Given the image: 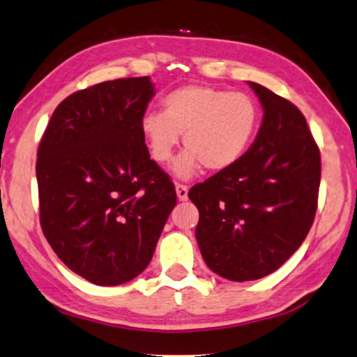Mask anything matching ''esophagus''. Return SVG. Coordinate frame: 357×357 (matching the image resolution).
<instances>
[{
	"instance_id": "esophagus-1",
	"label": "esophagus",
	"mask_w": 357,
	"mask_h": 357,
	"mask_svg": "<svg viewBox=\"0 0 357 357\" xmlns=\"http://www.w3.org/2000/svg\"><path fill=\"white\" fill-rule=\"evenodd\" d=\"M188 192H189L188 185L176 183V194H178L179 200H188Z\"/></svg>"
}]
</instances>
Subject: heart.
<instances>
[{"mask_svg":"<svg viewBox=\"0 0 357 357\" xmlns=\"http://www.w3.org/2000/svg\"><path fill=\"white\" fill-rule=\"evenodd\" d=\"M163 113H149L140 132L152 158L168 163L184 135L189 150L174 172L189 178L200 163L212 172L229 168L252 144L260 112L254 98L212 85H183L162 98Z\"/></svg>","mask_w":357,"mask_h":357,"instance_id":"heart-1","label":"heart"}]
</instances>
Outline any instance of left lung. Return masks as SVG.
Instances as JSON below:
<instances>
[{
  "label": "left lung",
  "mask_w": 357,
  "mask_h": 357,
  "mask_svg": "<svg viewBox=\"0 0 357 357\" xmlns=\"http://www.w3.org/2000/svg\"><path fill=\"white\" fill-rule=\"evenodd\" d=\"M264 108L250 149L189 190L208 268L231 281L278 270L303 244L317 212L320 150L304 114L264 85L249 82Z\"/></svg>",
  "instance_id": "1"
}]
</instances>
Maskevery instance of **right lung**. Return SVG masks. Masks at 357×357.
<instances>
[{
	"label": "right lung",
	"instance_id": "add662e5",
	"mask_svg": "<svg viewBox=\"0 0 357 357\" xmlns=\"http://www.w3.org/2000/svg\"><path fill=\"white\" fill-rule=\"evenodd\" d=\"M153 93L149 76L77 90L40 140L43 234L63 264L93 284L142 273L176 205L173 181L150 160L140 132Z\"/></svg>",
	"mask_w": 357,
	"mask_h": 357
}]
</instances>
